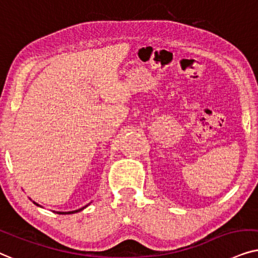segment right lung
<instances>
[{
	"label": "right lung",
	"mask_w": 258,
	"mask_h": 258,
	"mask_svg": "<svg viewBox=\"0 0 258 258\" xmlns=\"http://www.w3.org/2000/svg\"><path fill=\"white\" fill-rule=\"evenodd\" d=\"M34 204H36L37 207H41V205H39L37 203H35V202H33ZM89 205V204H88ZM88 205H86V207H84V208H81V209H78V210H74V211H68V212H63V211H54V212H56V214H59V215H71V214H75V212H80L81 210H84L85 208H87Z\"/></svg>",
	"instance_id": "obj_1"
}]
</instances>
